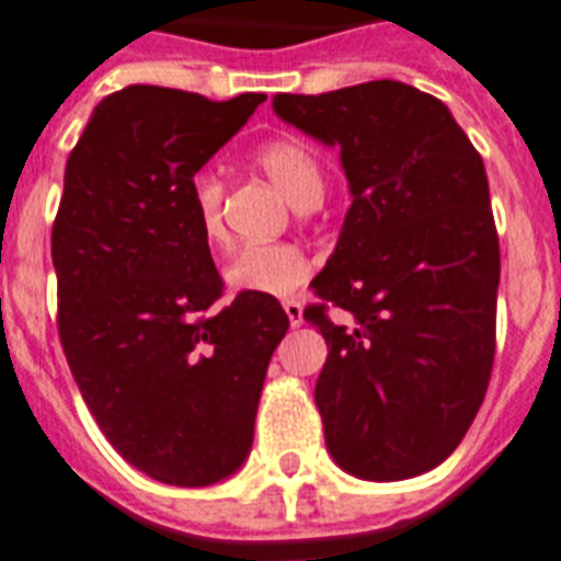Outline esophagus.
Here are the masks:
<instances>
[{
    "instance_id": "1",
    "label": "esophagus",
    "mask_w": 561,
    "mask_h": 561,
    "mask_svg": "<svg viewBox=\"0 0 561 561\" xmlns=\"http://www.w3.org/2000/svg\"><path fill=\"white\" fill-rule=\"evenodd\" d=\"M284 312L289 318V324L293 327H301L304 324V304L301 301H284Z\"/></svg>"
}]
</instances>
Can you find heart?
Wrapping results in <instances>:
<instances>
[{
    "instance_id": "obj_1",
    "label": "heart",
    "mask_w": 561,
    "mask_h": 561,
    "mask_svg": "<svg viewBox=\"0 0 561 561\" xmlns=\"http://www.w3.org/2000/svg\"><path fill=\"white\" fill-rule=\"evenodd\" d=\"M260 170L275 182L295 208H312L324 196V164L309 141L298 136H275L263 141L254 153ZM226 185L217 173L199 170L187 182V203L194 210L196 228L208 245L226 240L222 222ZM312 275V257L293 243L243 245L231 254L226 266V284L234 293L286 298L295 295Z\"/></svg>"
}]
</instances>
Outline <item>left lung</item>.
<instances>
[{"instance_id": "left-lung-1", "label": "left lung", "mask_w": 561, "mask_h": 561, "mask_svg": "<svg viewBox=\"0 0 561 561\" xmlns=\"http://www.w3.org/2000/svg\"><path fill=\"white\" fill-rule=\"evenodd\" d=\"M272 106L342 147L353 194L304 309L330 347L316 382L327 449L365 481L428 472L469 432L495 358L501 252L481 153L446 103L400 80Z\"/></svg>"}]
</instances>
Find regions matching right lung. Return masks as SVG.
<instances>
[{"instance_id": "1", "label": "right lung", "mask_w": 561, "mask_h": 561, "mask_svg": "<svg viewBox=\"0 0 561 561\" xmlns=\"http://www.w3.org/2000/svg\"><path fill=\"white\" fill-rule=\"evenodd\" d=\"M263 101L127 87L98 103L66 161L51 228L62 353L103 437L170 486L240 469L289 330L266 295L214 307L222 277L187 203L191 176Z\"/></svg>"}]
</instances>
